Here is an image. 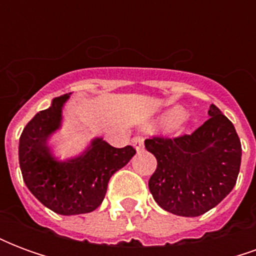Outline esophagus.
I'll list each match as a JSON object with an SVG mask.
<instances>
[{"label": "esophagus", "mask_w": 256, "mask_h": 256, "mask_svg": "<svg viewBox=\"0 0 256 256\" xmlns=\"http://www.w3.org/2000/svg\"><path fill=\"white\" fill-rule=\"evenodd\" d=\"M132 144H133L134 148L138 150V152L140 150H144V138H142V137H140V136H136V137L132 138Z\"/></svg>", "instance_id": "1"}]
</instances>
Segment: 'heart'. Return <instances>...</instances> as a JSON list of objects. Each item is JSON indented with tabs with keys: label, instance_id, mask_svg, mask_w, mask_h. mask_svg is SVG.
Returning <instances> with one entry per match:
<instances>
[{
	"label": "heart",
	"instance_id": "1",
	"mask_svg": "<svg viewBox=\"0 0 256 256\" xmlns=\"http://www.w3.org/2000/svg\"><path fill=\"white\" fill-rule=\"evenodd\" d=\"M185 118V111H184L181 106H174L162 116L160 119V126L163 128H172L176 126L177 123H180Z\"/></svg>",
	"mask_w": 256,
	"mask_h": 256
}]
</instances>
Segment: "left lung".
Masks as SVG:
<instances>
[{"label":"left lung","instance_id":"left-lung-1","mask_svg":"<svg viewBox=\"0 0 256 256\" xmlns=\"http://www.w3.org/2000/svg\"><path fill=\"white\" fill-rule=\"evenodd\" d=\"M208 115L192 134L145 140V148L158 160L148 186L156 203L172 214L198 216L220 204L236 185L240 138L218 106L211 104Z\"/></svg>","mask_w":256,"mask_h":256}]
</instances>
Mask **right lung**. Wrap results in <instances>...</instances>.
<instances>
[{
	"label": "right lung",
	"mask_w": 256,
	"mask_h": 256,
	"mask_svg": "<svg viewBox=\"0 0 256 256\" xmlns=\"http://www.w3.org/2000/svg\"><path fill=\"white\" fill-rule=\"evenodd\" d=\"M70 94L53 98L26 124L19 142L22 176L30 192L45 207L62 215L94 211L104 200L110 178L136 155L133 146L114 148L96 138L84 154L58 162L50 154L48 138L62 124V108Z\"/></svg>",
	"instance_id": "right-lung-1"
}]
</instances>
